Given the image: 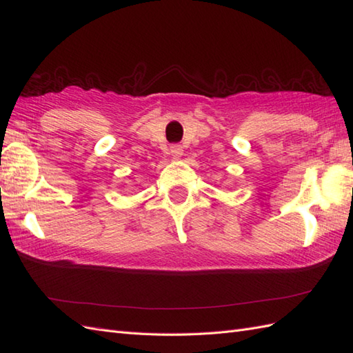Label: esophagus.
I'll use <instances>...</instances> for the list:
<instances>
[{
	"label": "esophagus",
	"instance_id": "34e87169",
	"mask_svg": "<svg viewBox=\"0 0 353 353\" xmlns=\"http://www.w3.org/2000/svg\"><path fill=\"white\" fill-rule=\"evenodd\" d=\"M170 152H171V156L174 157V159H179V157H182V154H183L182 145H179V144L171 145V147H170Z\"/></svg>",
	"mask_w": 353,
	"mask_h": 353
}]
</instances>
